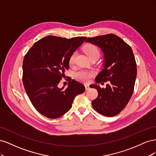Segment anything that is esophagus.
<instances>
[{
    "mask_svg": "<svg viewBox=\"0 0 156 156\" xmlns=\"http://www.w3.org/2000/svg\"><path fill=\"white\" fill-rule=\"evenodd\" d=\"M90 88V86H89V84H85V89L86 90H88Z\"/></svg>",
    "mask_w": 156,
    "mask_h": 156,
    "instance_id": "34e87169",
    "label": "esophagus"
}]
</instances>
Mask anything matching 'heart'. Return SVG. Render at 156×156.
I'll return each mask as SVG.
<instances>
[{"mask_svg": "<svg viewBox=\"0 0 156 156\" xmlns=\"http://www.w3.org/2000/svg\"><path fill=\"white\" fill-rule=\"evenodd\" d=\"M86 52L89 56L90 58L93 57H100V51L96 45H89L86 47L85 48ZM77 55V52L74 51L73 53L70 55L69 58V64L73 65L75 62V57ZM92 72H90V71L80 69L77 70L76 72L74 73V77L77 79L78 81H80L84 83H87L90 81V79L92 77Z\"/></svg>", "mask_w": 156, "mask_h": 156, "instance_id": "1", "label": "heart"}]
</instances>
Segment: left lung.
<instances>
[{"label": "left lung", "mask_w": 156, "mask_h": 156, "mask_svg": "<svg viewBox=\"0 0 156 156\" xmlns=\"http://www.w3.org/2000/svg\"><path fill=\"white\" fill-rule=\"evenodd\" d=\"M86 42L100 47L104 53L103 69L95 80L97 83H108L105 88L97 84L90 86L98 92L92 105L103 116H116L126 107L133 92L136 64L133 51L123 40L113 34L88 37Z\"/></svg>", "instance_id": "obj_1"}]
</instances>
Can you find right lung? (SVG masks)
<instances>
[{"mask_svg":"<svg viewBox=\"0 0 156 156\" xmlns=\"http://www.w3.org/2000/svg\"><path fill=\"white\" fill-rule=\"evenodd\" d=\"M87 39L79 36L67 39L49 36L36 41L23 62V83L33 106L42 115L57 119L72 107L75 98L85 90L74 79L67 88H58L69 69V58Z\"/></svg>","mask_w":156,"mask_h":156,"instance_id":"1","label":"right lung"}]
</instances>
